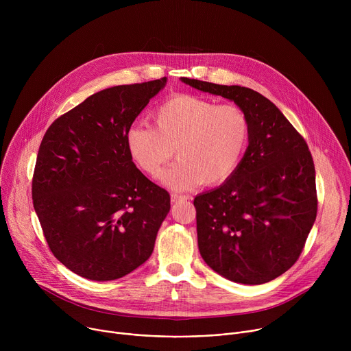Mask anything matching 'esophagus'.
<instances>
[{
    "instance_id": "1",
    "label": "esophagus",
    "mask_w": 351,
    "mask_h": 351,
    "mask_svg": "<svg viewBox=\"0 0 351 351\" xmlns=\"http://www.w3.org/2000/svg\"><path fill=\"white\" fill-rule=\"evenodd\" d=\"M189 197L186 195V194H178V193H172L171 194V199L173 203H176V202H179V199H187Z\"/></svg>"
}]
</instances>
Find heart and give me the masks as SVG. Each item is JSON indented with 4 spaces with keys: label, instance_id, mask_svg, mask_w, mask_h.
<instances>
[{
    "label": "heart",
    "instance_id": "1",
    "mask_svg": "<svg viewBox=\"0 0 351 351\" xmlns=\"http://www.w3.org/2000/svg\"><path fill=\"white\" fill-rule=\"evenodd\" d=\"M154 128L133 125L125 136L133 162L148 176H158L175 154L162 183L173 190L219 184L239 168L250 140V121L236 104L178 94L153 114Z\"/></svg>",
    "mask_w": 351,
    "mask_h": 351
}]
</instances>
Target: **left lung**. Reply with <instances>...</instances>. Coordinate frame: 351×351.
Here are the masks:
<instances>
[{
    "label": "left lung",
    "instance_id": "8db88e82",
    "mask_svg": "<svg viewBox=\"0 0 351 351\" xmlns=\"http://www.w3.org/2000/svg\"><path fill=\"white\" fill-rule=\"evenodd\" d=\"M182 82L232 99L250 121L248 147L237 171L194 198L199 254L232 282L274 280L298 260L317 218L308 145L263 94L189 77Z\"/></svg>",
    "mask_w": 351,
    "mask_h": 351
}]
</instances>
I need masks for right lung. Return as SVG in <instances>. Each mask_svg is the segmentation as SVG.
<instances>
[{
    "label": "right lung",
    "instance_id": "add662e5",
    "mask_svg": "<svg viewBox=\"0 0 351 351\" xmlns=\"http://www.w3.org/2000/svg\"><path fill=\"white\" fill-rule=\"evenodd\" d=\"M165 83L98 91L57 118L41 140L34 211L51 253L79 276L119 279L153 253L171 197L136 168L125 136Z\"/></svg>",
    "mask_w": 351,
    "mask_h": 351
}]
</instances>
